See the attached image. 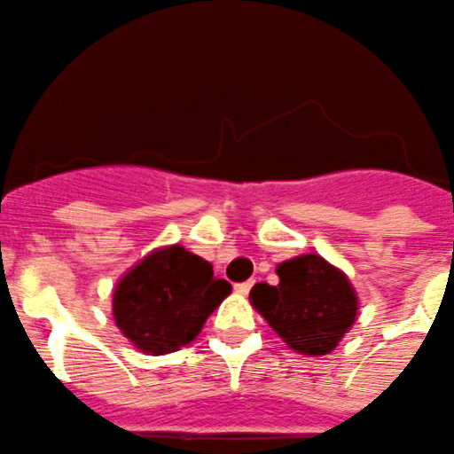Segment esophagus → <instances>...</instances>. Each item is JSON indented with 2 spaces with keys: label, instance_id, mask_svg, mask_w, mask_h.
Wrapping results in <instances>:
<instances>
[{
  "label": "esophagus",
  "instance_id": "1",
  "mask_svg": "<svg viewBox=\"0 0 454 454\" xmlns=\"http://www.w3.org/2000/svg\"><path fill=\"white\" fill-rule=\"evenodd\" d=\"M254 287V280H245V283H236L234 289L239 294H249V289Z\"/></svg>",
  "mask_w": 454,
  "mask_h": 454
}]
</instances>
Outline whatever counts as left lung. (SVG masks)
I'll return each mask as SVG.
<instances>
[{
	"mask_svg": "<svg viewBox=\"0 0 454 454\" xmlns=\"http://www.w3.org/2000/svg\"><path fill=\"white\" fill-rule=\"evenodd\" d=\"M280 283H258L249 301L292 349L327 354L356 318V294L348 276L317 254L276 267Z\"/></svg>",
	"mask_w": 454,
	"mask_h": 454,
	"instance_id": "left-lung-1",
	"label": "left lung"
}]
</instances>
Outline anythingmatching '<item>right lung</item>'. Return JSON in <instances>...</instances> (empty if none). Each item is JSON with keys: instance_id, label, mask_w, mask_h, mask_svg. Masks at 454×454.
<instances>
[{"instance_id": "1", "label": "right lung", "mask_w": 454, "mask_h": 454, "mask_svg": "<svg viewBox=\"0 0 454 454\" xmlns=\"http://www.w3.org/2000/svg\"><path fill=\"white\" fill-rule=\"evenodd\" d=\"M231 292L205 258L180 245L158 249L118 283L114 317L142 352H176L198 336L207 317Z\"/></svg>"}]
</instances>
